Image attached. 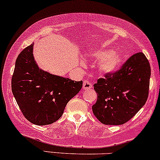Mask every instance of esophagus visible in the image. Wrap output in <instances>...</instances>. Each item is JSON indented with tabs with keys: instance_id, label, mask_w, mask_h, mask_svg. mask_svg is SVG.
Masks as SVG:
<instances>
[{
	"instance_id": "esophagus-1",
	"label": "esophagus",
	"mask_w": 160,
	"mask_h": 160,
	"mask_svg": "<svg viewBox=\"0 0 160 160\" xmlns=\"http://www.w3.org/2000/svg\"><path fill=\"white\" fill-rule=\"evenodd\" d=\"M92 88V85L89 81L86 80V81L83 82V84H82V88H83V89L87 90V89H90V88Z\"/></svg>"
}]
</instances>
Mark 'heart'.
<instances>
[{"instance_id":"obj_1","label":"heart","mask_w":160,"mask_h":160,"mask_svg":"<svg viewBox=\"0 0 160 160\" xmlns=\"http://www.w3.org/2000/svg\"><path fill=\"white\" fill-rule=\"evenodd\" d=\"M92 59H99L97 62V68L104 74L115 73L122 66L124 57L118 51H97L90 55Z\"/></svg>"}]
</instances>
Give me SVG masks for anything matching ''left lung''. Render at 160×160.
<instances>
[{
	"mask_svg": "<svg viewBox=\"0 0 160 160\" xmlns=\"http://www.w3.org/2000/svg\"><path fill=\"white\" fill-rule=\"evenodd\" d=\"M150 78L149 62L140 52L131 56L120 70L98 79L94 85L98 99L92 106L96 118L107 125L130 120L147 101Z\"/></svg>",
	"mask_w": 160,
	"mask_h": 160,
	"instance_id": "8db88e82",
	"label": "left lung"
}]
</instances>
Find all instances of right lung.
I'll return each instance as SVG.
<instances>
[{
  "label": "right lung",
  "mask_w": 160,
  "mask_h": 160,
  "mask_svg": "<svg viewBox=\"0 0 160 160\" xmlns=\"http://www.w3.org/2000/svg\"><path fill=\"white\" fill-rule=\"evenodd\" d=\"M32 50L33 43L23 50L15 61L12 92L29 122L36 125L51 124L60 118L68 102L80 91L82 81L39 68Z\"/></svg>",
  "instance_id": "obj_1"
}]
</instances>
